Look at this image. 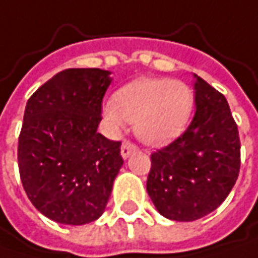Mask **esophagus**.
I'll return each mask as SVG.
<instances>
[{
	"label": "esophagus",
	"mask_w": 258,
	"mask_h": 258,
	"mask_svg": "<svg viewBox=\"0 0 258 258\" xmlns=\"http://www.w3.org/2000/svg\"><path fill=\"white\" fill-rule=\"evenodd\" d=\"M134 151H137V145L135 144H132L131 141H124L123 144H121V150H120V154L123 158H127V157L131 156Z\"/></svg>",
	"instance_id": "1"
}]
</instances>
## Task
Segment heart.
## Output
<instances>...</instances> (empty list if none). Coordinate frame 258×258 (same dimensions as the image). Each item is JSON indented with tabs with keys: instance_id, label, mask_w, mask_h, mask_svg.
<instances>
[{
	"instance_id": "1",
	"label": "heart",
	"mask_w": 258,
	"mask_h": 258,
	"mask_svg": "<svg viewBox=\"0 0 258 258\" xmlns=\"http://www.w3.org/2000/svg\"><path fill=\"white\" fill-rule=\"evenodd\" d=\"M189 85L169 78H142L123 86L114 101L102 107L111 131L135 123V134L148 145H163L183 132L194 110Z\"/></svg>"
}]
</instances>
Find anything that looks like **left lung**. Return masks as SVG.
Instances as JSON below:
<instances>
[{"instance_id":"obj_1","label":"left lung","mask_w":258,"mask_h":258,"mask_svg":"<svg viewBox=\"0 0 258 258\" xmlns=\"http://www.w3.org/2000/svg\"><path fill=\"white\" fill-rule=\"evenodd\" d=\"M195 76V114L188 129L151 154L147 192L157 212L192 222L214 212L232 191L241 166L238 126L225 95Z\"/></svg>"}]
</instances>
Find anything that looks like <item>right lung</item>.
Segmentation results:
<instances>
[{
    "label": "right lung",
    "instance_id": "add662e5",
    "mask_svg": "<svg viewBox=\"0 0 258 258\" xmlns=\"http://www.w3.org/2000/svg\"><path fill=\"white\" fill-rule=\"evenodd\" d=\"M108 70L67 69L29 98L17 160L30 203L63 225L101 216L123 164L119 141L97 132Z\"/></svg>",
    "mask_w": 258,
    "mask_h": 258
}]
</instances>
